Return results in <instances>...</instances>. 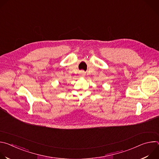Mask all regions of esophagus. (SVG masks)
Masks as SVG:
<instances>
[{"label":"esophagus","mask_w":159,"mask_h":159,"mask_svg":"<svg viewBox=\"0 0 159 159\" xmlns=\"http://www.w3.org/2000/svg\"><path fill=\"white\" fill-rule=\"evenodd\" d=\"M80 76H85V72L84 70H82L80 72Z\"/></svg>","instance_id":"obj_1"}]
</instances>
